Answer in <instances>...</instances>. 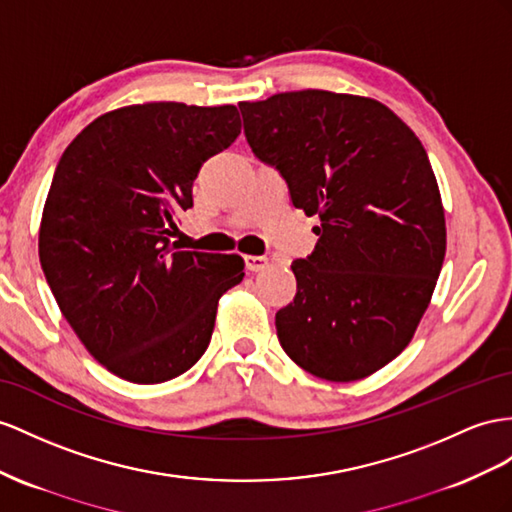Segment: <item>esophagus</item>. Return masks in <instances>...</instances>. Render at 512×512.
Returning a JSON list of instances; mask_svg holds the SVG:
<instances>
[{
	"label": "esophagus",
	"mask_w": 512,
	"mask_h": 512,
	"mask_svg": "<svg viewBox=\"0 0 512 512\" xmlns=\"http://www.w3.org/2000/svg\"><path fill=\"white\" fill-rule=\"evenodd\" d=\"M244 264H246V270L261 272V270L268 268V257H264V255H246Z\"/></svg>",
	"instance_id": "1"
}]
</instances>
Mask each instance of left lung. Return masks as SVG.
I'll return each mask as SVG.
<instances>
[{"mask_svg": "<svg viewBox=\"0 0 512 512\" xmlns=\"http://www.w3.org/2000/svg\"><path fill=\"white\" fill-rule=\"evenodd\" d=\"M244 134L292 205L318 216L316 251L296 259L294 303L277 335L324 381L378 372L409 346L445 257V214L426 149L381 101L331 90L242 101Z\"/></svg>", "mask_w": 512, "mask_h": 512, "instance_id": "obj_1", "label": "left lung"}]
</instances>
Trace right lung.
I'll list each match as a JSON object with an SVG mask.
<instances>
[{"instance_id":"add662e5","label":"right lung","mask_w":512,"mask_h":512,"mask_svg":"<svg viewBox=\"0 0 512 512\" xmlns=\"http://www.w3.org/2000/svg\"><path fill=\"white\" fill-rule=\"evenodd\" d=\"M235 106L136 103L101 114L64 149L38 257L56 303L103 368L164 383L203 357L240 255L173 251L179 214L209 157L240 134Z\"/></svg>"}]
</instances>
